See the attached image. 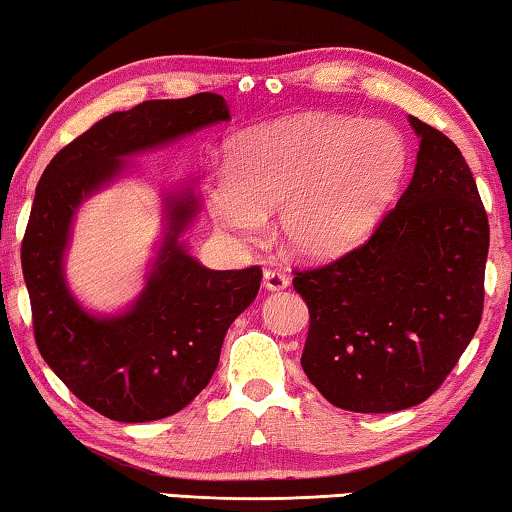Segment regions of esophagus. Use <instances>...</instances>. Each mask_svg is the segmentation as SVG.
Listing matches in <instances>:
<instances>
[{"instance_id": "obj_1", "label": "esophagus", "mask_w": 512, "mask_h": 512, "mask_svg": "<svg viewBox=\"0 0 512 512\" xmlns=\"http://www.w3.org/2000/svg\"><path fill=\"white\" fill-rule=\"evenodd\" d=\"M289 287V278L280 271H264V289L269 292H282V289Z\"/></svg>"}]
</instances>
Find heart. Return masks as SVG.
Instances as JSON below:
<instances>
[{
    "instance_id": "heart-1",
    "label": "heart",
    "mask_w": 512,
    "mask_h": 512,
    "mask_svg": "<svg viewBox=\"0 0 512 512\" xmlns=\"http://www.w3.org/2000/svg\"><path fill=\"white\" fill-rule=\"evenodd\" d=\"M407 149L393 126L303 112L243 133L227 144L225 165L200 179L220 230L239 241L264 234L266 213L292 253L345 255L372 232L402 179Z\"/></svg>"
}]
</instances>
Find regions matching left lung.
<instances>
[{
	"label": "left lung",
	"instance_id": "1",
	"mask_svg": "<svg viewBox=\"0 0 512 512\" xmlns=\"http://www.w3.org/2000/svg\"><path fill=\"white\" fill-rule=\"evenodd\" d=\"M409 124L421 144L395 209L361 248L294 278L310 310L303 372L358 414L430 398L483 315L490 225L474 174L444 133Z\"/></svg>",
	"mask_w": 512,
	"mask_h": 512
}]
</instances>
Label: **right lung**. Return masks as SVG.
Segmentation results:
<instances>
[{
  "label": "right lung",
  "instance_id": "add662e5",
  "mask_svg": "<svg viewBox=\"0 0 512 512\" xmlns=\"http://www.w3.org/2000/svg\"><path fill=\"white\" fill-rule=\"evenodd\" d=\"M218 94L144 101L112 112L45 167L22 241V273L38 352L52 372L119 423L177 414L218 368L230 324L259 292L262 271H213L183 241L200 213L188 183L160 190V236L135 299L114 312L89 310L66 278L75 218L89 197L135 172L133 156L165 149L230 121Z\"/></svg>",
  "mask_w": 512,
  "mask_h": 512
}]
</instances>
